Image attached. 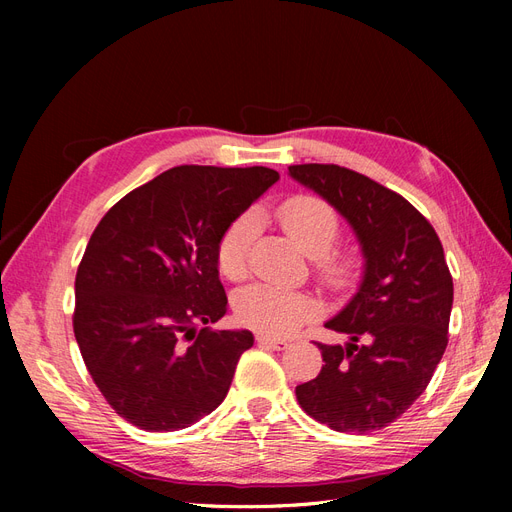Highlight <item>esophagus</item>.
Masks as SVG:
<instances>
[{
    "label": "esophagus",
    "mask_w": 512,
    "mask_h": 512,
    "mask_svg": "<svg viewBox=\"0 0 512 512\" xmlns=\"http://www.w3.org/2000/svg\"><path fill=\"white\" fill-rule=\"evenodd\" d=\"M256 342L260 346H267L273 350H284L288 346L286 339H277V337H269V335H256Z\"/></svg>",
    "instance_id": "1"
}]
</instances>
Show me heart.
<instances>
[{
	"label": "heart",
	"instance_id": "1",
	"mask_svg": "<svg viewBox=\"0 0 512 512\" xmlns=\"http://www.w3.org/2000/svg\"><path fill=\"white\" fill-rule=\"evenodd\" d=\"M277 220L301 250L314 258L318 280L329 290H346L361 275L363 260L356 250L344 247L333 250L339 237V215L318 196L299 194L288 198L277 209ZM258 235V218L254 211H245L232 220L218 239L215 258L224 277L239 282L250 269V252ZM239 322L267 335H286L301 322L314 318L318 303L305 292L277 288L271 284H252L243 288L235 299Z\"/></svg>",
	"mask_w": 512,
	"mask_h": 512
}]
</instances>
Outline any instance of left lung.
Instances as JSON below:
<instances>
[{
	"mask_svg": "<svg viewBox=\"0 0 512 512\" xmlns=\"http://www.w3.org/2000/svg\"><path fill=\"white\" fill-rule=\"evenodd\" d=\"M288 173L344 215L365 258L359 290L324 324L348 344H318L320 374L294 393L335 431L382 429L427 389L448 344L453 277L442 243L404 196L361 173L337 164Z\"/></svg>",
	"mask_w": 512,
	"mask_h": 512,
	"instance_id": "8db88e82",
	"label": "left lung"
}]
</instances>
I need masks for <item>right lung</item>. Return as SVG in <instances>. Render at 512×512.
Returning a JSON list of instances; mask_svg holds the SVG:
<instances>
[{
    "label": "right lung",
    "instance_id": "right-lung-1",
    "mask_svg": "<svg viewBox=\"0 0 512 512\" xmlns=\"http://www.w3.org/2000/svg\"><path fill=\"white\" fill-rule=\"evenodd\" d=\"M280 179L273 168L185 164L123 196L76 271L74 337L119 416L177 431L218 408L250 331H211L226 314L215 247Z\"/></svg>",
    "mask_w": 512,
    "mask_h": 512
}]
</instances>
